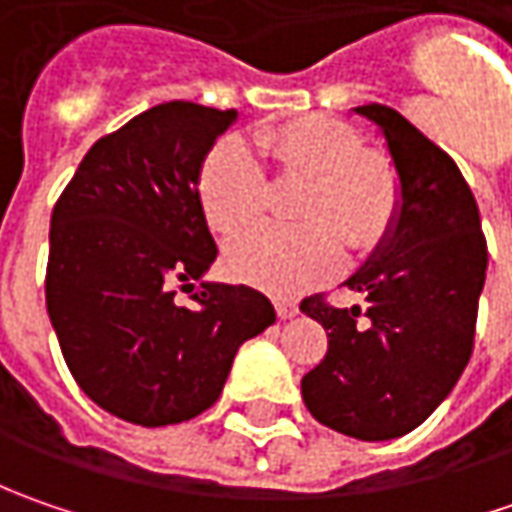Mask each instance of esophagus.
<instances>
[{"label":"esophagus","mask_w":512,"mask_h":512,"mask_svg":"<svg viewBox=\"0 0 512 512\" xmlns=\"http://www.w3.org/2000/svg\"><path fill=\"white\" fill-rule=\"evenodd\" d=\"M273 305H276V316L279 319H293L299 313V307L293 305V302H287V299H276Z\"/></svg>","instance_id":"obj_1"}]
</instances>
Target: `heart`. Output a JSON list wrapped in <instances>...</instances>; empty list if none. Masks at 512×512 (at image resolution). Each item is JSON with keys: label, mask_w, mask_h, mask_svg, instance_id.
<instances>
[{"label": "heart", "mask_w": 512, "mask_h": 512, "mask_svg": "<svg viewBox=\"0 0 512 512\" xmlns=\"http://www.w3.org/2000/svg\"><path fill=\"white\" fill-rule=\"evenodd\" d=\"M276 179L302 182L293 216L299 227H253L227 247V270L247 285L279 296L330 276L343 242L367 253L390 233L399 213V176L379 150L364 148L353 125L327 113L293 116L253 133ZM196 199L210 230L233 236L265 207L267 179L236 136L207 150L196 173Z\"/></svg>", "instance_id": "1"}]
</instances>
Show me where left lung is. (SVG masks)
Instances as JSON below:
<instances>
[{"mask_svg": "<svg viewBox=\"0 0 512 512\" xmlns=\"http://www.w3.org/2000/svg\"><path fill=\"white\" fill-rule=\"evenodd\" d=\"M353 110L382 130L399 213L344 282L362 293L364 310L325 305L322 296L299 305L327 330L325 359L302 379V399L330 430L387 442L416 430L470 362L487 242L462 170L439 145L393 108Z\"/></svg>", "mask_w": 512, "mask_h": 512, "instance_id": "obj_1", "label": "left lung"}]
</instances>
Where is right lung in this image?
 Returning <instances> with one entry per match:
<instances>
[{
  "mask_svg": "<svg viewBox=\"0 0 512 512\" xmlns=\"http://www.w3.org/2000/svg\"><path fill=\"white\" fill-rule=\"evenodd\" d=\"M236 110L165 102L85 153L50 216L45 302L76 384L113 416L179 424L222 396L236 350L276 322L265 293L202 281L216 242L196 173Z\"/></svg>",
  "mask_w": 512,
  "mask_h": 512,
  "instance_id": "obj_1",
  "label": "right lung"
}]
</instances>
